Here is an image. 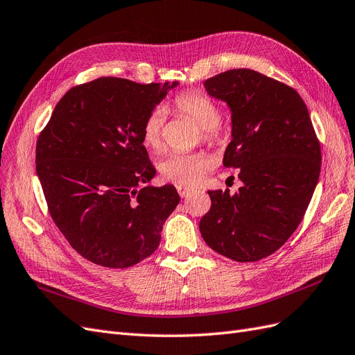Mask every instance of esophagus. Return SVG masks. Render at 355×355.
<instances>
[{
  "instance_id": "1",
  "label": "esophagus",
  "mask_w": 355,
  "mask_h": 355,
  "mask_svg": "<svg viewBox=\"0 0 355 355\" xmlns=\"http://www.w3.org/2000/svg\"><path fill=\"white\" fill-rule=\"evenodd\" d=\"M176 189H178L179 196H180L182 198L188 197V196L191 194V192H192V188H188V187H184V185H178V187H176Z\"/></svg>"
}]
</instances>
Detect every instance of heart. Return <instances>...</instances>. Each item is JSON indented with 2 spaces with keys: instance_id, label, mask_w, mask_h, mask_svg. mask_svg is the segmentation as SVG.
Instances as JSON below:
<instances>
[{
  "instance_id": "heart-1",
  "label": "heart",
  "mask_w": 355,
  "mask_h": 355,
  "mask_svg": "<svg viewBox=\"0 0 355 355\" xmlns=\"http://www.w3.org/2000/svg\"><path fill=\"white\" fill-rule=\"evenodd\" d=\"M175 110L201 128L204 141L210 144L220 142V111L209 96L200 92L182 93L175 99ZM163 124L164 112L155 110L146 116L142 125V144L151 151H158L163 145ZM210 167L211 159L204 153L170 154L161 161L159 171L164 179L173 184L194 187L206 178Z\"/></svg>"
}]
</instances>
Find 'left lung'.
<instances>
[{"instance_id":"1","label":"left lung","mask_w":355,"mask_h":355,"mask_svg":"<svg viewBox=\"0 0 355 355\" xmlns=\"http://www.w3.org/2000/svg\"><path fill=\"white\" fill-rule=\"evenodd\" d=\"M228 105L232 141L223 166L239 168L234 196L207 191L200 220L210 249L237 262L272 254L302 220L320 178L321 151L308 108L288 85L253 69H231L204 83Z\"/></svg>"}]
</instances>
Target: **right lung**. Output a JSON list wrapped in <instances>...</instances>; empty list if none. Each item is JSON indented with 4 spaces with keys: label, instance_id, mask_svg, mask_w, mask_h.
<instances>
[{
    "label": "right lung",
    "instance_id": "right-lung-1",
    "mask_svg": "<svg viewBox=\"0 0 355 355\" xmlns=\"http://www.w3.org/2000/svg\"><path fill=\"white\" fill-rule=\"evenodd\" d=\"M178 81L105 77L65 93L37 142V175L53 220L83 257L128 268L151 256L180 201L173 185L145 187L155 168L146 116Z\"/></svg>",
    "mask_w": 355,
    "mask_h": 355
}]
</instances>
